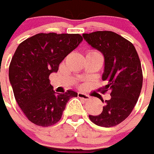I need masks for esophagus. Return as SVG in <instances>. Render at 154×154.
Here are the masks:
<instances>
[{
	"label": "esophagus",
	"instance_id": "esophagus-1",
	"mask_svg": "<svg viewBox=\"0 0 154 154\" xmlns=\"http://www.w3.org/2000/svg\"><path fill=\"white\" fill-rule=\"evenodd\" d=\"M78 97L81 98V99L85 100V101H88V100H90V96L88 95V94H85L83 92H78Z\"/></svg>",
	"mask_w": 154,
	"mask_h": 154
}]
</instances>
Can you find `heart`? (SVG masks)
Wrapping results in <instances>:
<instances>
[{
    "label": "heart",
    "mask_w": 154,
    "mask_h": 154,
    "mask_svg": "<svg viewBox=\"0 0 154 154\" xmlns=\"http://www.w3.org/2000/svg\"><path fill=\"white\" fill-rule=\"evenodd\" d=\"M90 52H95V51H90Z\"/></svg>",
    "instance_id": "heart-1"
}]
</instances>
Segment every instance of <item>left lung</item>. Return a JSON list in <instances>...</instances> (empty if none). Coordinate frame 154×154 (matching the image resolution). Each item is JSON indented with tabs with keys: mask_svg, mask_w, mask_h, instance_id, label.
Wrapping results in <instances>:
<instances>
[{
	"mask_svg": "<svg viewBox=\"0 0 154 154\" xmlns=\"http://www.w3.org/2000/svg\"><path fill=\"white\" fill-rule=\"evenodd\" d=\"M93 48L104 56L105 66L103 80L107 85L100 88L101 93L110 91V99L105 103L99 115H89L96 125L111 128L124 121L132 112L140 95L143 72L137 52L132 42L109 31L82 34Z\"/></svg>",
	"mask_w": 154,
	"mask_h": 154,
	"instance_id": "obj_1",
	"label": "left lung"
}]
</instances>
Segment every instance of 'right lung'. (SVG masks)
Masks as SVG:
<instances>
[{"mask_svg":"<svg viewBox=\"0 0 154 154\" xmlns=\"http://www.w3.org/2000/svg\"><path fill=\"white\" fill-rule=\"evenodd\" d=\"M79 34L39 33L23 41L11 58L9 79L19 107L29 121L49 127L61 119L66 103L77 93L57 94L49 76L82 42Z\"/></svg>","mask_w":154,"mask_h":154,"instance_id":"1","label":"right lung"}]
</instances>
